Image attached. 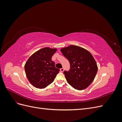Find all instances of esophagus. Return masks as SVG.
<instances>
[{
  "label": "esophagus",
  "instance_id": "obj_1",
  "mask_svg": "<svg viewBox=\"0 0 122 122\" xmlns=\"http://www.w3.org/2000/svg\"><path fill=\"white\" fill-rule=\"evenodd\" d=\"M64 71V68H61V69H60V71H61V72H63Z\"/></svg>",
  "mask_w": 122,
  "mask_h": 122
}]
</instances>
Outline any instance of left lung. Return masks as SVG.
<instances>
[{
  "label": "left lung",
  "mask_w": 122,
  "mask_h": 122,
  "mask_svg": "<svg viewBox=\"0 0 122 122\" xmlns=\"http://www.w3.org/2000/svg\"><path fill=\"white\" fill-rule=\"evenodd\" d=\"M61 51L70 64V71L64 72L68 83L77 90L87 88L93 81L98 71L93 55L83 48L72 45L62 48Z\"/></svg>",
  "instance_id": "obj_1"
}]
</instances>
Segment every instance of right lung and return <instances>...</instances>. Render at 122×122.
Masks as SVG:
<instances>
[{
    "label": "right lung",
    "instance_id": "right-lung-1",
    "mask_svg": "<svg viewBox=\"0 0 122 122\" xmlns=\"http://www.w3.org/2000/svg\"><path fill=\"white\" fill-rule=\"evenodd\" d=\"M56 48L45 47L36 51L29 57L24 66L26 75L33 86L45 88L52 83L60 69L55 67L51 61Z\"/></svg>",
    "mask_w": 122,
    "mask_h": 122
}]
</instances>
